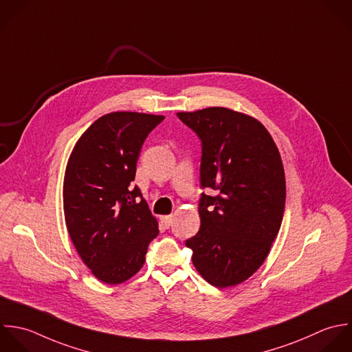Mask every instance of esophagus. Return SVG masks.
<instances>
[{
    "label": "esophagus",
    "instance_id": "esophagus-1",
    "mask_svg": "<svg viewBox=\"0 0 352 352\" xmlns=\"http://www.w3.org/2000/svg\"><path fill=\"white\" fill-rule=\"evenodd\" d=\"M173 215H163V217H160V221H162V223L166 226V228H168L171 223H173Z\"/></svg>",
    "mask_w": 352,
    "mask_h": 352
}]
</instances>
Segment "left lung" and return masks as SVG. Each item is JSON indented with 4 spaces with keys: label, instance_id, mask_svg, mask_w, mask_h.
Masks as SVG:
<instances>
[{
    "label": "left lung",
    "instance_id": "obj_1",
    "mask_svg": "<svg viewBox=\"0 0 352 352\" xmlns=\"http://www.w3.org/2000/svg\"><path fill=\"white\" fill-rule=\"evenodd\" d=\"M201 140L200 230L186 240L200 276L217 288L248 280L266 261L285 208L278 148L255 118L225 107L178 112Z\"/></svg>",
    "mask_w": 352,
    "mask_h": 352
}]
</instances>
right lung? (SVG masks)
I'll return each mask as SVG.
<instances>
[{
  "label": "right lung",
  "instance_id": "obj_1",
  "mask_svg": "<svg viewBox=\"0 0 352 352\" xmlns=\"http://www.w3.org/2000/svg\"><path fill=\"white\" fill-rule=\"evenodd\" d=\"M163 119L129 111L107 113L69 155L63 184L67 230L83 263L105 284H122L137 274L159 234L140 188L130 184L145 138Z\"/></svg>",
  "mask_w": 352,
  "mask_h": 352
}]
</instances>
